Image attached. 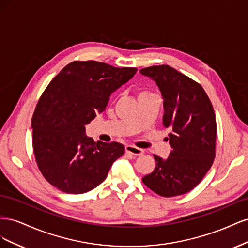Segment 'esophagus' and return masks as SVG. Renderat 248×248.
I'll return each mask as SVG.
<instances>
[{
  "mask_svg": "<svg viewBox=\"0 0 248 248\" xmlns=\"http://www.w3.org/2000/svg\"><path fill=\"white\" fill-rule=\"evenodd\" d=\"M125 151L127 153H129L131 155H134V156H140L144 154V150L142 149H140L138 147H134V146H131V145H127L125 147Z\"/></svg>",
  "mask_w": 248,
  "mask_h": 248,
  "instance_id": "34e87169",
  "label": "esophagus"
}]
</instances>
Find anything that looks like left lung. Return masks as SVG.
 <instances>
[{
    "label": "left lung",
    "instance_id": "1",
    "mask_svg": "<svg viewBox=\"0 0 248 248\" xmlns=\"http://www.w3.org/2000/svg\"><path fill=\"white\" fill-rule=\"evenodd\" d=\"M151 78L163 97V120L170 128L171 152L167 159L153 155L151 174L142 178L148 188L164 198L192 190L212 167L216 148L215 112L205 90L169 65L140 70Z\"/></svg>",
    "mask_w": 248,
    "mask_h": 248
}]
</instances>
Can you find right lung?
Returning a JSON list of instances; mask_svg holds the SVG:
<instances>
[{
	"label": "right lung",
	"instance_id": "right-lung-1",
	"mask_svg": "<svg viewBox=\"0 0 248 248\" xmlns=\"http://www.w3.org/2000/svg\"><path fill=\"white\" fill-rule=\"evenodd\" d=\"M97 61L66 65L44 90L32 117L33 151L42 176L59 190L79 194L106 180L124 154L116 141L95 142L85 125L106 110L110 94L137 72Z\"/></svg>",
	"mask_w": 248,
	"mask_h": 248
}]
</instances>
